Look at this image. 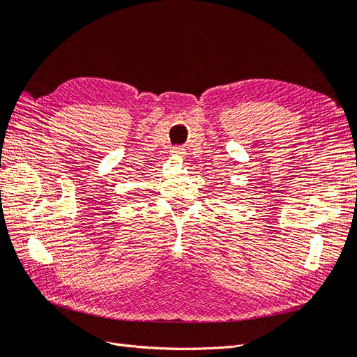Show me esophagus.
<instances>
[{"instance_id": "obj_1", "label": "esophagus", "mask_w": 357, "mask_h": 357, "mask_svg": "<svg viewBox=\"0 0 357 357\" xmlns=\"http://www.w3.org/2000/svg\"><path fill=\"white\" fill-rule=\"evenodd\" d=\"M171 152L174 155H183V153H185V149H183L181 146H176V147H172Z\"/></svg>"}]
</instances>
